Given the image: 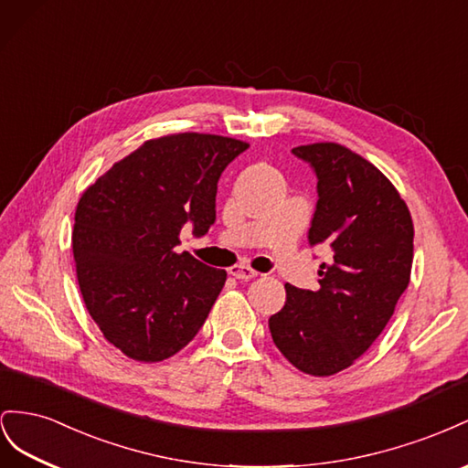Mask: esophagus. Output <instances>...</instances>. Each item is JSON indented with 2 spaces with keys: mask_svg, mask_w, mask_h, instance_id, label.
<instances>
[{
  "mask_svg": "<svg viewBox=\"0 0 468 468\" xmlns=\"http://www.w3.org/2000/svg\"><path fill=\"white\" fill-rule=\"evenodd\" d=\"M229 274H231V276H235L237 280H250V278H255V276H257V272H255V271L249 269V266H243V264H235V266H231V269H229Z\"/></svg>",
  "mask_w": 468,
  "mask_h": 468,
  "instance_id": "esophagus-1",
  "label": "esophagus"
}]
</instances>
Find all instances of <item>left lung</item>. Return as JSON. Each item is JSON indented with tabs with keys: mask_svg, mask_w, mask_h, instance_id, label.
<instances>
[{
	"mask_svg": "<svg viewBox=\"0 0 468 468\" xmlns=\"http://www.w3.org/2000/svg\"><path fill=\"white\" fill-rule=\"evenodd\" d=\"M317 176L308 241L331 249L319 290L286 284V303L271 315L274 345L305 375L351 367L390 322L410 284L413 223L392 182L337 143L292 149Z\"/></svg>",
	"mask_w": 468,
	"mask_h": 468,
	"instance_id": "left-lung-1",
	"label": "left lung"
}]
</instances>
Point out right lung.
Listing matches in <instances>:
<instances>
[{
    "mask_svg": "<svg viewBox=\"0 0 468 468\" xmlns=\"http://www.w3.org/2000/svg\"><path fill=\"white\" fill-rule=\"evenodd\" d=\"M249 144L204 133L143 143L82 194L72 250L86 308L103 337L141 363L188 345L216 303L227 272L176 252L192 223L216 221L221 172Z\"/></svg>",
    "mask_w": 468,
    "mask_h": 468,
    "instance_id": "add662e5",
    "label": "right lung"
}]
</instances>
